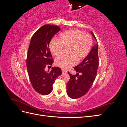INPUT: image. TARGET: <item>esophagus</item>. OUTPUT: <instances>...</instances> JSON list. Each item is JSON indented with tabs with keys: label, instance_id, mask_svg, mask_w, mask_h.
Returning a JSON list of instances; mask_svg holds the SVG:
<instances>
[{
	"label": "esophagus",
	"instance_id": "esophagus-1",
	"mask_svg": "<svg viewBox=\"0 0 127 127\" xmlns=\"http://www.w3.org/2000/svg\"><path fill=\"white\" fill-rule=\"evenodd\" d=\"M61 71H62V72L63 73H67V71H66V70H64V69H62L61 70Z\"/></svg>",
	"mask_w": 127,
	"mask_h": 127
}]
</instances>
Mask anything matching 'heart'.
<instances>
[{
	"label": "heart",
	"mask_w": 127,
	"mask_h": 127,
	"mask_svg": "<svg viewBox=\"0 0 127 127\" xmlns=\"http://www.w3.org/2000/svg\"><path fill=\"white\" fill-rule=\"evenodd\" d=\"M59 41H52L50 49L53 55L60 56L64 49L68 50L67 57H60L55 60V64L66 70L75 66L77 61H80L89 55L92 47L93 40L89 34L78 30H72L61 34Z\"/></svg>",
	"instance_id": "1"
}]
</instances>
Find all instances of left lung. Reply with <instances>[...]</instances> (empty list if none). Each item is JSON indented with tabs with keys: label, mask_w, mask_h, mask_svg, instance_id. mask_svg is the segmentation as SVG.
I'll use <instances>...</instances> for the list:
<instances>
[{
	"label": "left lung",
	"mask_w": 127,
	"mask_h": 127,
	"mask_svg": "<svg viewBox=\"0 0 127 127\" xmlns=\"http://www.w3.org/2000/svg\"><path fill=\"white\" fill-rule=\"evenodd\" d=\"M91 33L96 40L93 33L92 32ZM98 67V44H95L87 57L74 67L76 75L68 72L70 76V79L67 84V94L69 97L73 99L78 98L87 93L94 82Z\"/></svg>",
	"instance_id": "1"
}]
</instances>
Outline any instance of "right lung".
Here are the masks:
<instances>
[{"label":"right lung","instance_id":"obj_1","mask_svg":"<svg viewBox=\"0 0 127 127\" xmlns=\"http://www.w3.org/2000/svg\"><path fill=\"white\" fill-rule=\"evenodd\" d=\"M60 28L50 24L42 26L33 34L30 41L26 59V66L30 82L33 88L43 95L49 94L53 84L62 74L59 67H52L51 71H45L46 66L51 67L53 62L49 48L50 42Z\"/></svg>","mask_w":127,"mask_h":127}]
</instances>
